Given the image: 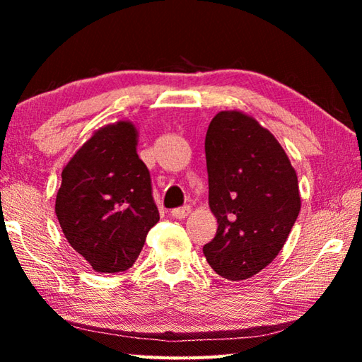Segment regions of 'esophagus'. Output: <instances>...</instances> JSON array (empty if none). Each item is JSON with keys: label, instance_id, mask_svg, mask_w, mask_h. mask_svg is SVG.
<instances>
[{"label": "esophagus", "instance_id": "esophagus-1", "mask_svg": "<svg viewBox=\"0 0 362 362\" xmlns=\"http://www.w3.org/2000/svg\"><path fill=\"white\" fill-rule=\"evenodd\" d=\"M189 212H192V207L189 206H183V207H177V209H174L173 212V217L174 218H185V217H188L189 216Z\"/></svg>", "mask_w": 362, "mask_h": 362}]
</instances>
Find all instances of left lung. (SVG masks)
<instances>
[{
    "label": "left lung",
    "instance_id": "8db88e82",
    "mask_svg": "<svg viewBox=\"0 0 362 362\" xmlns=\"http://www.w3.org/2000/svg\"><path fill=\"white\" fill-rule=\"evenodd\" d=\"M204 148L218 223L204 257L222 278L249 279L276 259L298 217L296 169L273 134L240 110L214 116Z\"/></svg>",
    "mask_w": 362,
    "mask_h": 362
}]
</instances>
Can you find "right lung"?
I'll list each match as a JSON object with an SVG mask.
<instances>
[{
    "label": "right lung",
    "instance_id": "obj_1",
    "mask_svg": "<svg viewBox=\"0 0 362 362\" xmlns=\"http://www.w3.org/2000/svg\"><path fill=\"white\" fill-rule=\"evenodd\" d=\"M137 140L131 121L103 126L62 170L56 216L66 241L94 272L129 269L159 220Z\"/></svg>",
    "mask_w": 362,
    "mask_h": 362
}]
</instances>
